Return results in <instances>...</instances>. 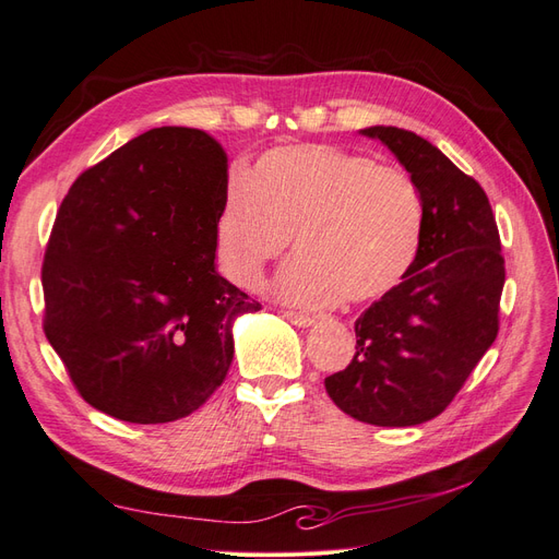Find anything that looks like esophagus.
Masks as SVG:
<instances>
[{
	"mask_svg": "<svg viewBox=\"0 0 559 559\" xmlns=\"http://www.w3.org/2000/svg\"><path fill=\"white\" fill-rule=\"evenodd\" d=\"M284 317L289 319L294 326H300V329H308V326H312V324H314V317H310V314H302V312L286 310V312H284Z\"/></svg>",
	"mask_w": 559,
	"mask_h": 559,
	"instance_id": "34e87169",
	"label": "esophagus"
}]
</instances>
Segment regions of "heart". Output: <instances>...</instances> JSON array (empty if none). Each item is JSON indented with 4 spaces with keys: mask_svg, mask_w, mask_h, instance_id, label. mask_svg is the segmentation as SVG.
I'll return each mask as SVG.
<instances>
[{
    "mask_svg": "<svg viewBox=\"0 0 559 559\" xmlns=\"http://www.w3.org/2000/svg\"><path fill=\"white\" fill-rule=\"evenodd\" d=\"M427 230L415 179L331 144L267 148L235 177L214 218L222 275L257 289L289 238L275 294L300 308L370 302L411 275Z\"/></svg>",
    "mask_w": 559,
    "mask_h": 559,
    "instance_id": "obj_1",
    "label": "heart"
}]
</instances>
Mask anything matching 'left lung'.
<instances>
[{"label":"left lung","mask_w":559,"mask_h":559,"mask_svg":"<svg viewBox=\"0 0 559 559\" xmlns=\"http://www.w3.org/2000/svg\"><path fill=\"white\" fill-rule=\"evenodd\" d=\"M419 186L427 230L401 286L354 324L357 354L324 380L331 401L376 427H413L441 415L499 333L506 267L480 183L419 134L373 126Z\"/></svg>","instance_id":"8db88e82"}]
</instances>
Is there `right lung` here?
Here are the masks:
<instances>
[{"mask_svg": "<svg viewBox=\"0 0 559 559\" xmlns=\"http://www.w3.org/2000/svg\"><path fill=\"white\" fill-rule=\"evenodd\" d=\"M228 158L207 132L154 128L83 173L50 230L44 333L99 413L163 425L198 411L261 302L216 273Z\"/></svg>", "mask_w": 559, "mask_h": 559, "instance_id": "right-lung-1", "label": "right lung"}]
</instances>
